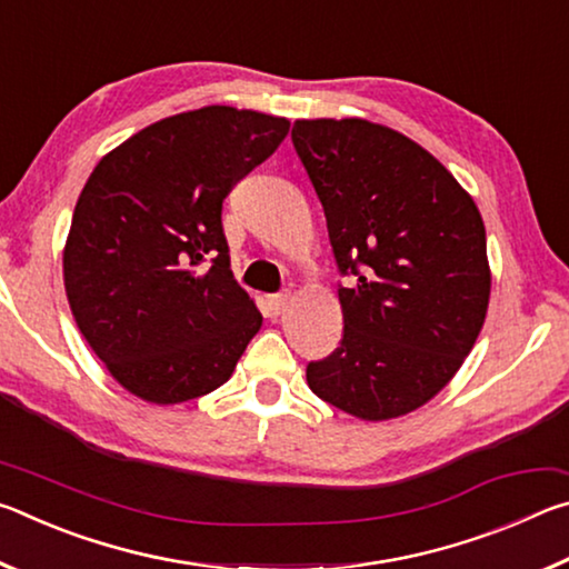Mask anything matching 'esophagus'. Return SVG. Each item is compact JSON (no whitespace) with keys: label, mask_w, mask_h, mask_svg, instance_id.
Wrapping results in <instances>:
<instances>
[{"label":"esophagus","mask_w":569,"mask_h":569,"mask_svg":"<svg viewBox=\"0 0 569 569\" xmlns=\"http://www.w3.org/2000/svg\"><path fill=\"white\" fill-rule=\"evenodd\" d=\"M288 301H291V296L288 293H276V296H268V308H271L273 313H283Z\"/></svg>","instance_id":"1"}]
</instances>
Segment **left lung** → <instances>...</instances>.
I'll use <instances>...</instances> for the list:
<instances>
[{"instance_id": "8db88e82", "label": "left lung", "mask_w": 569, "mask_h": 569, "mask_svg": "<svg viewBox=\"0 0 569 569\" xmlns=\"http://www.w3.org/2000/svg\"><path fill=\"white\" fill-rule=\"evenodd\" d=\"M339 271L341 346L311 361L316 397L363 421L419 409L455 379L485 326L492 271L469 192L407 134L361 118L296 120Z\"/></svg>"}]
</instances>
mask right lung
<instances>
[{
    "label": "right lung",
    "instance_id": "1",
    "mask_svg": "<svg viewBox=\"0 0 569 569\" xmlns=\"http://www.w3.org/2000/svg\"><path fill=\"white\" fill-rule=\"evenodd\" d=\"M288 128L276 114L208 104L134 132L84 182L62 253L67 301L138 399L168 407L216 391L261 329L230 273L220 210Z\"/></svg>",
    "mask_w": 569,
    "mask_h": 569
}]
</instances>
